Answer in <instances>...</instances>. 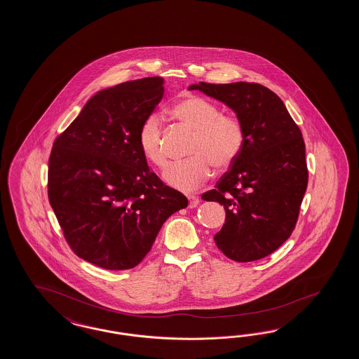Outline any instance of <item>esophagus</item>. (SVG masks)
<instances>
[{
	"label": "esophagus",
	"mask_w": 359,
	"mask_h": 359,
	"mask_svg": "<svg viewBox=\"0 0 359 359\" xmlns=\"http://www.w3.org/2000/svg\"><path fill=\"white\" fill-rule=\"evenodd\" d=\"M198 197L197 196H194V194H189L188 196V206L193 209V208H196L197 205H198Z\"/></svg>",
	"instance_id": "esophagus-1"
}]
</instances>
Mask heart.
<instances>
[{
  "label": "heart",
  "instance_id": "1",
  "mask_svg": "<svg viewBox=\"0 0 359 359\" xmlns=\"http://www.w3.org/2000/svg\"><path fill=\"white\" fill-rule=\"evenodd\" d=\"M170 113L194 130L196 137L191 149L193 157L172 163L163 172V179L175 189L191 192L209 180L212 165L224 168L236 161L244 145V127L236 115L222 114L218 105L197 95L182 97ZM139 148L150 165L166 166V147L157 115H149L141 124Z\"/></svg>",
  "mask_w": 359,
  "mask_h": 359
}]
</instances>
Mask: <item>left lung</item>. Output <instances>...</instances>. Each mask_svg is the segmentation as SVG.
<instances>
[{
  "label": "left lung",
  "mask_w": 359,
  "mask_h": 359,
  "mask_svg": "<svg viewBox=\"0 0 359 359\" xmlns=\"http://www.w3.org/2000/svg\"><path fill=\"white\" fill-rule=\"evenodd\" d=\"M188 89L227 105L244 127L236 161L201 197L226 210L215 244L236 262L264 258L288 240L297 223L309 179L302 133L279 96L258 83L200 81Z\"/></svg>",
  "instance_id": "8db88e82"
}]
</instances>
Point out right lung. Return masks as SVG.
I'll return each mask as SVG.
<instances>
[{"label":"right lung","mask_w":359,"mask_h":359,"mask_svg":"<svg viewBox=\"0 0 359 359\" xmlns=\"http://www.w3.org/2000/svg\"><path fill=\"white\" fill-rule=\"evenodd\" d=\"M163 92L158 76L100 90L53 144L50 206L72 252L106 270L137 266L167 218L188 206L139 148L141 124Z\"/></svg>","instance_id":"1"}]
</instances>
